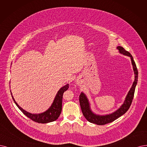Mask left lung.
<instances>
[{
  "label": "left lung",
  "instance_id": "1",
  "mask_svg": "<svg viewBox=\"0 0 147 147\" xmlns=\"http://www.w3.org/2000/svg\"><path fill=\"white\" fill-rule=\"evenodd\" d=\"M117 49L119 50V53L130 57L134 74V81L132 84L130 90H129L127 94L123 104L120 107V108L114 111L113 113L109 115H99L94 113L90 109V103L86 95L83 92L81 93L79 96V100L81 109L84 116L89 122L97 125H102L108 124V123H110L119 118L122 115L125 114L127 112V111L129 109V108H130L134 97L135 88H136L138 78V71L136 63H135L133 60V58L130 52L125 51L124 48H123L121 46H118L117 47Z\"/></svg>",
  "mask_w": 147,
  "mask_h": 147
}]
</instances>
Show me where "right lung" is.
Listing matches in <instances>:
<instances>
[{"label":"right lung","instance_id":"right-lung-1","mask_svg":"<svg viewBox=\"0 0 147 147\" xmlns=\"http://www.w3.org/2000/svg\"><path fill=\"white\" fill-rule=\"evenodd\" d=\"M68 88L69 84H67L66 85L62 87L57 92L54 102H52L51 106L46 111H45V112L39 114H32L29 113L28 111H25L24 109H23L16 102L14 97L13 96L12 93H11V96H12L13 101H14L17 106L18 107V108L22 111V112L28 118H30L31 120L38 123L46 124V123L53 122L57 120L58 118V117L60 116L62 110V99L63 93L68 89Z\"/></svg>","mask_w":147,"mask_h":147}]
</instances>
